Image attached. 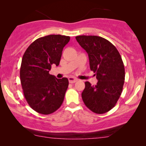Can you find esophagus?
<instances>
[{
	"mask_svg": "<svg viewBox=\"0 0 146 146\" xmlns=\"http://www.w3.org/2000/svg\"><path fill=\"white\" fill-rule=\"evenodd\" d=\"M77 80H78L76 79L75 78H74V77H69V78H68V81H69V82L71 83V84H73V83L76 82Z\"/></svg>",
	"mask_w": 146,
	"mask_h": 146,
	"instance_id": "34e87169",
	"label": "esophagus"
}]
</instances>
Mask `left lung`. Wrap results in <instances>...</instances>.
Segmentation results:
<instances>
[{"label": "left lung", "instance_id": "1", "mask_svg": "<svg viewBox=\"0 0 146 146\" xmlns=\"http://www.w3.org/2000/svg\"><path fill=\"white\" fill-rule=\"evenodd\" d=\"M76 39L88 54L90 68L95 73L97 84L85 82L82 93L84 103L96 113H104L116 104L125 80L122 59L116 48L98 36H78Z\"/></svg>", "mask_w": 146, "mask_h": 146}]
</instances>
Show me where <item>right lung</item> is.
Instances as JSON below:
<instances>
[{"label": "right lung", "mask_w": 146, "mask_h": 146, "mask_svg": "<svg viewBox=\"0 0 146 146\" xmlns=\"http://www.w3.org/2000/svg\"><path fill=\"white\" fill-rule=\"evenodd\" d=\"M70 36L51 35L39 38L26 50L20 77L26 100L34 110L48 115L62 104L68 87L66 78L58 79L49 74L52 65L58 66Z\"/></svg>", "instance_id": "right-lung-1"}]
</instances>
